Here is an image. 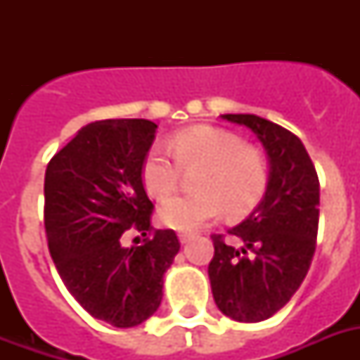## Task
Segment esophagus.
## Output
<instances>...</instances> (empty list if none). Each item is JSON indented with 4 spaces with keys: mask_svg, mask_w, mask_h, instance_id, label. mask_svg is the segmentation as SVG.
Returning a JSON list of instances; mask_svg holds the SVG:
<instances>
[{
    "mask_svg": "<svg viewBox=\"0 0 360 360\" xmlns=\"http://www.w3.org/2000/svg\"><path fill=\"white\" fill-rule=\"evenodd\" d=\"M192 237H194V233H191V231H181L179 233V240L183 243V245H185V243H188Z\"/></svg>",
    "mask_w": 360,
    "mask_h": 360,
    "instance_id": "esophagus-1",
    "label": "esophagus"
}]
</instances>
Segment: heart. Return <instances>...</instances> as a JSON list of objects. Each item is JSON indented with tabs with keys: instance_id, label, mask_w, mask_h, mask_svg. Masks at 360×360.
I'll list each match as a JSON object with an SVG mask.
<instances>
[{
	"instance_id": "obj_1",
	"label": "heart",
	"mask_w": 360,
	"mask_h": 360,
	"mask_svg": "<svg viewBox=\"0 0 360 360\" xmlns=\"http://www.w3.org/2000/svg\"><path fill=\"white\" fill-rule=\"evenodd\" d=\"M169 151L181 168L200 164L194 175L198 192L172 198L158 211V220L172 230H196L219 219L226 209L230 214H245L262 200L269 177L267 162L262 153L245 146L233 132L198 124L175 132ZM174 163L164 147L157 146L147 153L141 181L153 198L166 200L174 194L179 181Z\"/></svg>"
}]
</instances>
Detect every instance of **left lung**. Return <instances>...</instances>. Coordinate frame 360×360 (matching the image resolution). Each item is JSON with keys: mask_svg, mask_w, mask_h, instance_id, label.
I'll return each mask as SVG.
<instances>
[{"mask_svg": "<svg viewBox=\"0 0 360 360\" xmlns=\"http://www.w3.org/2000/svg\"><path fill=\"white\" fill-rule=\"evenodd\" d=\"M220 117L254 132L269 160L262 202L228 230L240 246L213 236L214 256L209 263L220 312L257 323L288 304L310 269L318 237L319 181L302 141L290 130L254 114Z\"/></svg>", "mask_w": 360, "mask_h": 360, "instance_id": "obj_1", "label": "left lung"}]
</instances>
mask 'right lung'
<instances>
[{
    "label": "right lung",
    "instance_id": "1",
    "mask_svg": "<svg viewBox=\"0 0 360 360\" xmlns=\"http://www.w3.org/2000/svg\"><path fill=\"white\" fill-rule=\"evenodd\" d=\"M155 130L147 120L86 124L44 175V228L59 276L84 310L120 329L157 312L164 273L181 246L174 230L151 231L141 164ZM130 227L152 237L123 247L120 236Z\"/></svg>",
    "mask_w": 360,
    "mask_h": 360
}]
</instances>
